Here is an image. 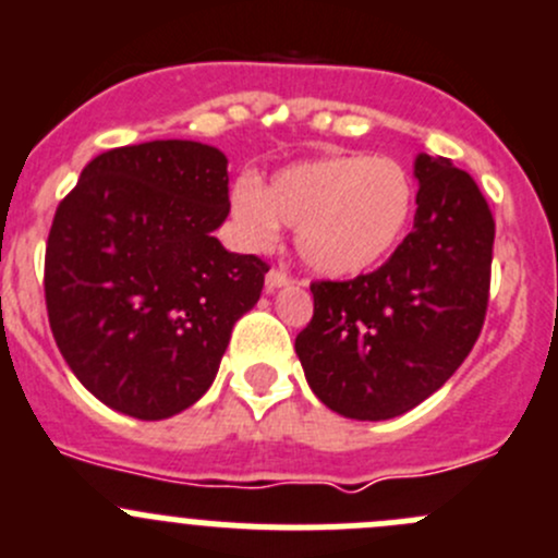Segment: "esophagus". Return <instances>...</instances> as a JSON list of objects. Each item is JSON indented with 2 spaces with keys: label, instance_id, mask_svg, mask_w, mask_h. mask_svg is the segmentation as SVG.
I'll list each match as a JSON object with an SVG mask.
<instances>
[{
  "label": "esophagus",
  "instance_id": "1",
  "mask_svg": "<svg viewBox=\"0 0 558 558\" xmlns=\"http://www.w3.org/2000/svg\"><path fill=\"white\" fill-rule=\"evenodd\" d=\"M288 284L290 276L282 274V270H268V274H265V290H268V293H274V290L279 288H288Z\"/></svg>",
  "mask_w": 558,
  "mask_h": 558
}]
</instances>
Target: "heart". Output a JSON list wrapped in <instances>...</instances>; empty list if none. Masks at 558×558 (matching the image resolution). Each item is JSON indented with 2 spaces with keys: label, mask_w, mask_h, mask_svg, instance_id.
<instances>
[{
  "label": "heart",
  "mask_w": 558,
  "mask_h": 558,
  "mask_svg": "<svg viewBox=\"0 0 558 558\" xmlns=\"http://www.w3.org/2000/svg\"><path fill=\"white\" fill-rule=\"evenodd\" d=\"M411 174L395 158L323 156L276 172L265 189L241 180L230 194L238 232L268 246L295 227L301 263L326 279H353L384 263L413 216Z\"/></svg>",
  "instance_id": "1"
}]
</instances>
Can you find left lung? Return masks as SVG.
<instances>
[{
    "mask_svg": "<svg viewBox=\"0 0 558 558\" xmlns=\"http://www.w3.org/2000/svg\"><path fill=\"white\" fill-rule=\"evenodd\" d=\"M413 230L378 270L315 282L295 337L306 384L333 413L384 422L427 400L465 362L490 290L493 225L474 178L418 153Z\"/></svg>",
    "mask_w": 558,
    "mask_h": 558,
    "instance_id": "1",
    "label": "left lung"
}]
</instances>
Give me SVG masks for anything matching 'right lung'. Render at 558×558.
<instances>
[{
	"label": "right lung",
	"mask_w": 558,
	"mask_h": 558,
	"mask_svg": "<svg viewBox=\"0 0 558 558\" xmlns=\"http://www.w3.org/2000/svg\"><path fill=\"white\" fill-rule=\"evenodd\" d=\"M219 147L158 140L100 153L57 208L46 246L51 333L104 405L158 422L214 384L268 265L221 246Z\"/></svg>",
	"instance_id": "add662e5"
}]
</instances>
